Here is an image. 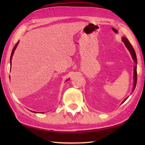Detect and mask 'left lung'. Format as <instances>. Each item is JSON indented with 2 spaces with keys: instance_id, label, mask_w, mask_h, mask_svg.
I'll list each match as a JSON object with an SVG mask.
<instances>
[{
  "instance_id": "obj_1",
  "label": "left lung",
  "mask_w": 145,
  "mask_h": 145,
  "mask_svg": "<svg viewBox=\"0 0 145 145\" xmlns=\"http://www.w3.org/2000/svg\"><path fill=\"white\" fill-rule=\"evenodd\" d=\"M122 41L124 43L125 45L127 47V48L128 49V50L129 51L130 54H131V55L132 56V59L134 60V63L136 64L134 67V84H133V88H132V91L133 92L135 88H136V83H137V57H136V52H135V50L134 48L132 47V45L131 44V43L129 42V41L128 40V39L125 37H123L122 38ZM129 97H127L122 102L121 104H123L125 100L128 99Z\"/></svg>"
}]
</instances>
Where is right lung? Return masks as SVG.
Instances as JSON below:
<instances>
[{"instance_id": "1", "label": "right lung", "mask_w": 145, "mask_h": 145, "mask_svg": "<svg viewBox=\"0 0 145 145\" xmlns=\"http://www.w3.org/2000/svg\"><path fill=\"white\" fill-rule=\"evenodd\" d=\"M18 43H19V41H18V42H17V43L16 44L15 46H14V48H13V50H12V52H11V57H10V66H11V59H12V57H13V54H14V50H16V48L17 45H18ZM31 111L33 112H35V111Z\"/></svg>"}]
</instances>
